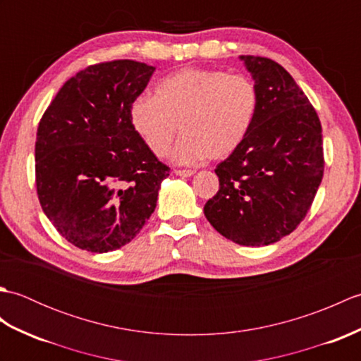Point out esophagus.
Wrapping results in <instances>:
<instances>
[{
	"label": "esophagus",
	"instance_id": "1",
	"mask_svg": "<svg viewBox=\"0 0 361 361\" xmlns=\"http://www.w3.org/2000/svg\"><path fill=\"white\" fill-rule=\"evenodd\" d=\"M175 175H178V176H192L194 171H190V169H180V171H175Z\"/></svg>",
	"mask_w": 361,
	"mask_h": 361
}]
</instances>
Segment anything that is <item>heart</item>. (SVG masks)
<instances>
[{"label":"heart","instance_id":"obj_1","mask_svg":"<svg viewBox=\"0 0 361 361\" xmlns=\"http://www.w3.org/2000/svg\"><path fill=\"white\" fill-rule=\"evenodd\" d=\"M257 110L259 91L248 75L185 68L161 79L155 97H136L130 121L155 157L164 155L180 130L172 158L197 164L231 155L248 136Z\"/></svg>","mask_w":361,"mask_h":361}]
</instances>
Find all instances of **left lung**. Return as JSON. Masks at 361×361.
Wrapping results in <instances>:
<instances>
[{
    "label": "left lung",
    "instance_id": "8db88e82",
    "mask_svg": "<svg viewBox=\"0 0 361 361\" xmlns=\"http://www.w3.org/2000/svg\"><path fill=\"white\" fill-rule=\"evenodd\" d=\"M259 91L248 136L216 167L219 192L204 204L217 231L245 247H260L295 231L323 180L318 114L283 68L265 57L240 56Z\"/></svg>",
    "mask_w": 361,
    "mask_h": 361
}]
</instances>
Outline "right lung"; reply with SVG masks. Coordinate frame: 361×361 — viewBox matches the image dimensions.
I'll return each mask as SVG.
<instances>
[{"mask_svg": "<svg viewBox=\"0 0 361 361\" xmlns=\"http://www.w3.org/2000/svg\"><path fill=\"white\" fill-rule=\"evenodd\" d=\"M153 71L135 60L91 65L65 82L38 124V200L57 231L80 250L124 247L157 208L169 167L130 121V106Z\"/></svg>", "mask_w": 361, "mask_h": 361, "instance_id": "obj_1", "label": "right lung"}]
</instances>
